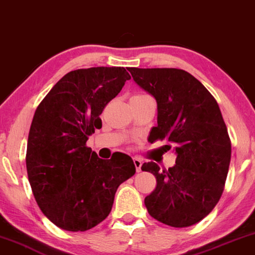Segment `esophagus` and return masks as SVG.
<instances>
[{
	"mask_svg": "<svg viewBox=\"0 0 255 255\" xmlns=\"http://www.w3.org/2000/svg\"><path fill=\"white\" fill-rule=\"evenodd\" d=\"M133 163H134V167H135V170H137V172L139 173L141 170V165H142V162H141V160L139 159V158H133Z\"/></svg>",
	"mask_w": 255,
	"mask_h": 255,
	"instance_id": "obj_1",
	"label": "esophagus"
}]
</instances>
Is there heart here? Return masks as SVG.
Masks as SVG:
<instances>
[{"label": "heart", "instance_id": "1", "mask_svg": "<svg viewBox=\"0 0 255 255\" xmlns=\"http://www.w3.org/2000/svg\"><path fill=\"white\" fill-rule=\"evenodd\" d=\"M135 96H144V95H135Z\"/></svg>", "mask_w": 255, "mask_h": 255}]
</instances>
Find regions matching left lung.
I'll return each instance as SVG.
<instances>
[{"label": "left lung", "mask_w": 255, "mask_h": 255, "mask_svg": "<svg viewBox=\"0 0 255 255\" xmlns=\"http://www.w3.org/2000/svg\"><path fill=\"white\" fill-rule=\"evenodd\" d=\"M128 69L158 104V127L148 141L168 139L177 155L168 170L153 161L141 166L156 179L155 189L145 197L146 209L173 228L196 224L218 203L229 172L231 141L221 109L209 90L183 69Z\"/></svg>", "instance_id": "1"}]
</instances>
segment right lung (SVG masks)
Instances as JSON below:
<instances>
[{
    "instance_id": "right-lung-1",
    "label": "right lung",
    "mask_w": 255,
    "mask_h": 255,
    "mask_svg": "<svg viewBox=\"0 0 255 255\" xmlns=\"http://www.w3.org/2000/svg\"><path fill=\"white\" fill-rule=\"evenodd\" d=\"M131 76L124 67L72 71L44 97L31 123L26 170L43 214L66 231H87L110 214L117 188L134 175L131 156L100 159L87 147L100 115Z\"/></svg>"
}]
</instances>
